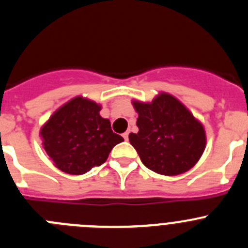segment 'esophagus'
<instances>
[{
	"label": "esophagus",
	"mask_w": 248,
	"mask_h": 248,
	"mask_svg": "<svg viewBox=\"0 0 248 248\" xmlns=\"http://www.w3.org/2000/svg\"><path fill=\"white\" fill-rule=\"evenodd\" d=\"M128 134H129V132H124V133L122 134V137L124 138V140H128Z\"/></svg>",
	"instance_id": "esophagus-1"
}]
</instances>
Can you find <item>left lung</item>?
<instances>
[{"label":"left lung","instance_id":"left-lung-1","mask_svg":"<svg viewBox=\"0 0 248 248\" xmlns=\"http://www.w3.org/2000/svg\"><path fill=\"white\" fill-rule=\"evenodd\" d=\"M138 133L129 134L145 167L158 174L177 175L195 166L206 145L202 124L167 93L151 103H133Z\"/></svg>","mask_w":248,"mask_h":248}]
</instances>
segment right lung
Wrapping results in <instances>:
<instances>
[{"instance_id":"add662e5","label":"right lung","mask_w":248,"mask_h":248,"mask_svg":"<svg viewBox=\"0 0 248 248\" xmlns=\"http://www.w3.org/2000/svg\"><path fill=\"white\" fill-rule=\"evenodd\" d=\"M100 107L85 98H74L52 115L41 129L43 145L54 165L69 174H83L103 165L124 138L114 133Z\"/></svg>"}]
</instances>
